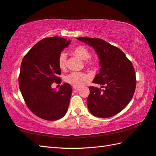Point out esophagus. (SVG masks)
<instances>
[{"mask_svg": "<svg viewBox=\"0 0 156 156\" xmlns=\"http://www.w3.org/2000/svg\"><path fill=\"white\" fill-rule=\"evenodd\" d=\"M73 88L74 89V90H79L80 89V87H75V86H74V87H73Z\"/></svg>", "mask_w": 156, "mask_h": 156, "instance_id": "esophagus-1", "label": "esophagus"}]
</instances>
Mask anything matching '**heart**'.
Returning <instances> with one entry per match:
<instances>
[{"mask_svg": "<svg viewBox=\"0 0 156 156\" xmlns=\"http://www.w3.org/2000/svg\"><path fill=\"white\" fill-rule=\"evenodd\" d=\"M73 54L84 60L85 65L89 67H95L97 65V61L94 59L90 57V51L87 48L84 46H77L72 49ZM58 66L60 69H64L67 66V55L65 53L62 52L59 55L58 58ZM88 78V76L84 72H73L66 76L65 81L67 83L75 86V87H80Z\"/></svg>", "mask_w": 156, "mask_h": 156, "instance_id": "1", "label": "heart"}]
</instances>
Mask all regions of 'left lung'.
Masks as SVG:
<instances>
[{
  "label": "left lung",
  "instance_id": "8db88e82",
  "mask_svg": "<svg viewBox=\"0 0 156 156\" xmlns=\"http://www.w3.org/2000/svg\"><path fill=\"white\" fill-rule=\"evenodd\" d=\"M77 39L93 48L100 59V72L92 82L105 89L89 87V111L97 117H112L129 104L134 94L136 78L133 66L120 49L105 40L91 37Z\"/></svg>",
  "mask_w": 156,
  "mask_h": 156
}]
</instances>
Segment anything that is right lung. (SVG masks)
Wrapping results in <instances>:
<instances>
[{
    "label": "right lung",
    "instance_id": "obj_1",
    "mask_svg": "<svg viewBox=\"0 0 156 156\" xmlns=\"http://www.w3.org/2000/svg\"><path fill=\"white\" fill-rule=\"evenodd\" d=\"M70 42V39L59 37L43 39L28 51L21 62L19 85L23 97L33 113L45 120H58L68 111L71 86L64 83L56 90L51 84L61 83L58 58Z\"/></svg>",
    "mask_w": 156,
    "mask_h": 156
}]
</instances>
